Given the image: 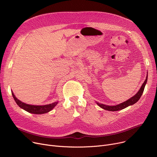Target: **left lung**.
Masks as SVG:
<instances>
[{"instance_id": "1", "label": "left lung", "mask_w": 157, "mask_h": 157, "mask_svg": "<svg viewBox=\"0 0 157 157\" xmlns=\"http://www.w3.org/2000/svg\"><path fill=\"white\" fill-rule=\"evenodd\" d=\"M147 76L146 77V79H145L144 82L143 83V84L142 85L141 88L139 89V92L134 95L133 96L132 98H129L128 100H127V101L121 103L118 105H106L101 103H98L97 102V105H99L101 108L105 109V110H108V111H119V110H121L123 109H124L127 107L131 105L132 104H134L135 103H136L140 98H141V95H143V93L144 92V89L145 87V85L146 84V82H147Z\"/></svg>"}]
</instances>
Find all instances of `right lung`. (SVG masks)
<instances>
[{
    "label": "right lung",
    "mask_w": 157,
    "mask_h": 157,
    "mask_svg": "<svg viewBox=\"0 0 157 157\" xmlns=\"http://www.w3.org/2000/svg\"><path fill=\"white\" fill-rule=\"evenodd\" d=\"M12 95L16 103L18 105L19 107H20L21 108L23 109L24 110H25L26 111L30 113H33V114H44V113H48L49 111L52 110L55 108V105L58 104V102H55L54 103L48 104V105H29L25 103H23L20 100H18V98L14 96L13 92H12Z\"/></svg>",
    "instance_id": "add662e5"
}]
</instances>
